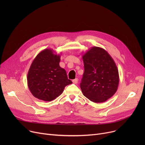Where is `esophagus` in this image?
I'll use <instances>...</instances> for the list:
<instances>
[{"label":"esophagus","mask_w":145,"mask_h":145,"mask_svg":"<svg viewBox=\"0 0 145 145\" xmlns=\"http://www.w3.org/2000/svg\"><path fill=\"white\" fill-rule=\"evenodd\" d=\"M72 82H73V83H74V84H76V83H78V78H76V79H73L72 80Z\"/></svg>","instance_id":"obj_1"}]
</instances>
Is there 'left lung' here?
<instances>
[{
  "instance_id": "obj_1",
  "label": "left lung",
  "mask_w": 145,
  "mask_h": 145,
  "mask_svg": "<svg viewBox=\"0 0 145 145\" xmlns=\"http://www.w3.org/2000/svg\"><path fill=\"white\" fill-rule=\"evenodd\" d=\"M85 71L80 84L90 101L102 103L118 90L119 76L115 61L104 49L93 46L82 55Z\"/></svg>"
}]
</instances>
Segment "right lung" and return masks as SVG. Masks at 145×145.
Here are the masks:
<instances>
[{"label": "right lung", "instance_id": "add662e5", "mask_svg": "<svg viewBox=\"0 0 145 145\" xmlns=\"http://www.w3.org/2000/svg\"><path fill=\"white\" fill-rule=\"evenodd\" d=\"M60 61V55L50 49H44L34 59L27 76L28 88L33 96L50 102L72 83L66 71L59 66Z\"/></svg>", "mask_w": 145, "mask_h": 145}]
</instances>
